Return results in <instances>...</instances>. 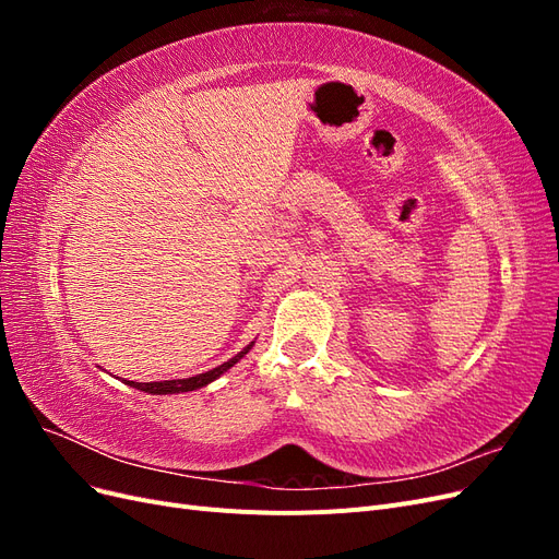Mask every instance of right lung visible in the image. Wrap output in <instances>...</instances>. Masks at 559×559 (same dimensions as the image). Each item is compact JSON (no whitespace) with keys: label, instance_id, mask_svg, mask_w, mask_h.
Wrapping results in <instances>:
<instances>
[{"label":"right lung","instance_id":"obj_1","mask_svg":"<svg viewBox=\"0 0 559 559\" xmlns=\"http://www.w3.org/2000/svg\"><path fill=\"white\" fill-rule=\"evenodd\" d=\"M249 349H251V345L245 347V349L238 354V357L228 359L226 364L207 370V373H200V376L186 378V380H163V382H132V380H126V384H130V386H134V389H142V392H148V394H181V392H193V389L205 386V384L214 382L222 373H226V370H228L230 366L238 364Z\"/></svg>","mask_w":559,"mask_h":559}]
</instances>
